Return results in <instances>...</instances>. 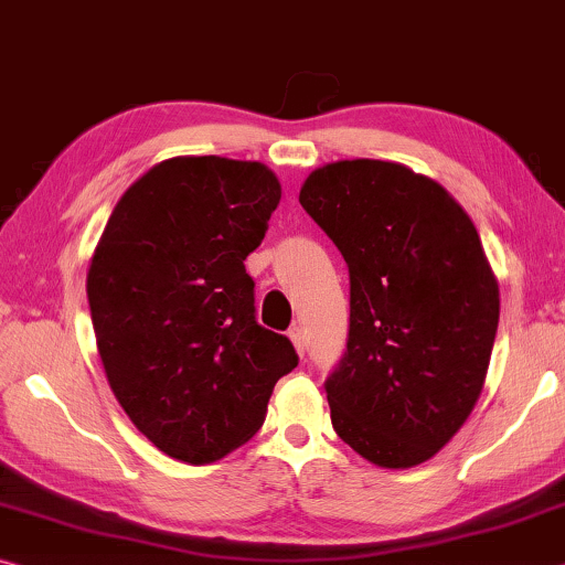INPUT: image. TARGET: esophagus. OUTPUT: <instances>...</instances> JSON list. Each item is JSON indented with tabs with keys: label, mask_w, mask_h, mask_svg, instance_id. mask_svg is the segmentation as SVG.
<instances>
[{
	"label": "esophagus",
	"mask_w": 565,
	"mask_h": 565,
	"mask_svg": "<svg viewBox=\"0 0 565 565\" xmlns=\"http://www.w3.org/2000/svg\"><path fill=\"white\" fill-rule=\"evenodd\" d=\"M289 339L294 342V347H297V352L303 356V352H307V337H303V329L299 324H294L289 329Z\"/></svg>",
	"instance_id": "1"
}]
</instances>
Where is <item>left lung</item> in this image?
Masks as SVG:
<instances>
[{
    "label": "left lung",
    "mask_w": 565,
    "mask_h": 565,
    "mask_svg": "<svg viewBox=\"0 0 565 565\" xmlns=\"http://www.w3.org/2000/svg\"><path fill=\"white\" fill-rule=\"evenodd\" d=\"M301 209L349 268V334L324 382L337 435L380 468L433 458L476 407L500 299L452 195L384 160L315 170Z\"/></svg>",
    "instance_id": "left-lung-1"
}]
</instances>
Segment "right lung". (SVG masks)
I'll use <instances>...</instances> for the list:
<instances>
[{"label":"right lung","mask_w":565,"mask_h":565,"mask_svg":"<svg viewBox=\"0 0 565 565\" xmlns=\"http://www.w3.org/2000/svg\"><path fill=\"white\" fill-rule=\"evenodd\" d=\"M279 201L262 163L170 158L125 191L95 248L87 301L107 382L170 458L203 465L244 445L299 364L289 337L256 321L244 266Z\"/></svg>","instance_id":"add662e5"}]
</instances>
